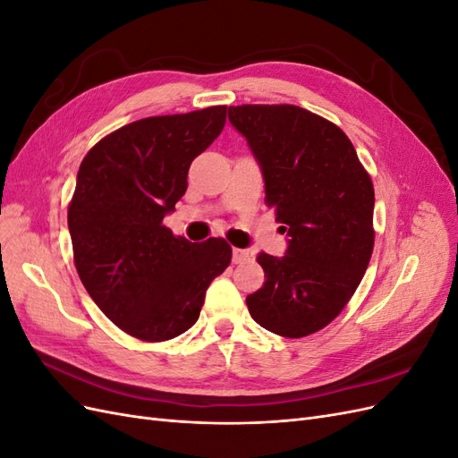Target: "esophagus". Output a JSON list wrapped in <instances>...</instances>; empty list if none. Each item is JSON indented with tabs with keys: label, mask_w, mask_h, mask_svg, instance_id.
Instances as JSON below:
<instances>
[{
	"label": "esophagus",
	"mask_w": 458,
	"mask_h": 458,
	"mask_svg": "<svg viewBox=\"0 0 458 458\" xmlns=\"http://www.w3.org/2000/svg\"><path fill=\"white\" fill-rule=\"evenodd\" d=\"M250 259H252V254L248 250H242V248H233V263H244Z\"/></svg>",
	"instance_id": "obj_1"
}]
</instances>
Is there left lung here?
I'll return each instance as SVG.
<instances>
[{"instance_id":"left-lung-1","label":"left lung","mask_w":458,"mask_h":458,"mask_svg":"<svg viewBox=\"0 0 458 458\" xmlns=\"http://www.w3.org/2000/svg\"><path fill=\"white\" fill-rule=\"evenodd\" d=\"M229 122L246 137L288 234L283 258L258 254L266 283L246 298L248 311L279 336L313 335L340 315L369 267L370 175L348 135L306 108L229 106Z\"/></svg>"}]
</instances>
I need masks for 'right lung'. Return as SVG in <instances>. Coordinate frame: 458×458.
Here are the masks:
<instances>
[{"label": "right lung", "mask_w": 458, "mask_h": 458, "mask_svg": "<svg viewBox=\"0 0 458 458\" xmlns=\"http://www.w3.org/2000/svg\"><path fill=\"white\" fill-rule=\"evenodd\" d=\"M227 106L150 116L97 143L68 206L76 271L118 328L164 342L197 323L206 290L231 263L224 239L189 242L162 225L185 195L189 165L225 126Z\"/></svg>", "instance_id": "right-lung-1"}]
</instances>
